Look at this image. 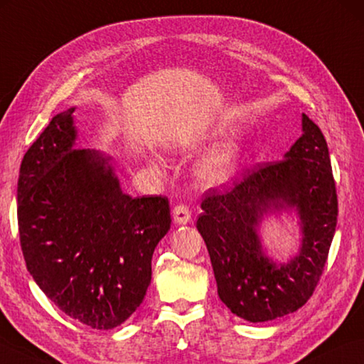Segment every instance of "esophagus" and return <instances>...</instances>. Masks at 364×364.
I'll return each instance as SVG.
<instances>
[{"mask_svg": "<svg viewBox=\"0 0 364 364\" xmlns=\"http://www.w3.org/2000/svg\"><path fill=\"white\" fill-rule=\"evenodd\" d=\"M171 216H173L175 224H188L191 221V210L186 205H176V207L171 210Z\"/></svg>", "mask_w": 364, "mask_h": 364, "instance_id": "esophagus-1", "label": "esophagus"}]
</instances>
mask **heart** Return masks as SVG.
Here are the masks:
<instances>
[{"instance_id": "b5f03b06", "label": "heart", "mask_w": 364, "mask_h": 364, "mask_svg": "<svg viewBox=\"0 0 364 364\" xmlns=\"http://www.w3.org/2000/svg\"><path fill=\"white\" fill-rule=\"evenodd\" d=\"M230 134H234L232 127L220 125V127L210 130L207 135H203V140H220V138H226ZM242 151L243 149L240 141H228L220 149H216L215 153L205 157L196 170V176L199 178V181L207 184V186H220V184L228 183L234 176L237 168H239V164L242 161Z\"/></svg>"}]
</instances>
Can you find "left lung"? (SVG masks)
Segmentation results:
<instances>
[{
	"mask_svg": "<svg viewBox=\"0 0 364 364\" xmlns=\"http://www.w3.org/2000/svg\"><path fill=\"white\" fill-rule=\"evenodd\" d=\"M197 229L213 266L218 296L251 323L296 312L312 296L338 224V194L325 136L302 114V135L283 159L248 170L232 189H208ZM294 213L301 232L287 263L267 255L260 226L272 214Z\"/></svg>",
	"mask_w": 364,
	"mask_h": 364,
	"instance_id": "left-lung-1",
	"label": "left lung"
}]
</instances>
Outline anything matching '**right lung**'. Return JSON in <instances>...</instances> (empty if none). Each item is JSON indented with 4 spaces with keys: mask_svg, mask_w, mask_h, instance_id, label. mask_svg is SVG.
<instances>
[{
    "mask_svg": "<svg viewBox=\"0 0 364 364\" xmlns=\"http://www.w3.org/2000/svg\"><path fill=\"white\" fill-rule=\"evenodd\" d=\"M75 107L52 117L23 156L17 220L33 280L71 318L113 329L140 307L168 199L132 197L111 157L76 149Z\"/></svg>",
    "mask_w": 364,
    "mask_h": 364,
    "instance_id": "right-lung-1",
    "label": "right lung"
}]
</instances>
